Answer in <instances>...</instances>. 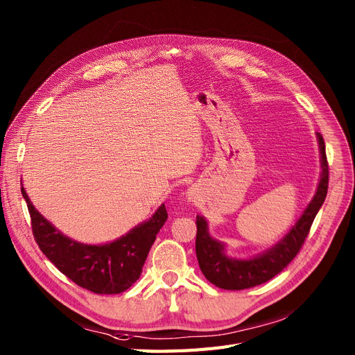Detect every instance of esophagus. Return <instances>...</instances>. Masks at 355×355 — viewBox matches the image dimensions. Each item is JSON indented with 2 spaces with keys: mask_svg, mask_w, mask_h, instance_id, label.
<instances>
[{
  "mask_svg": "<svg viewBox=\"0 0 355 355\" xmlns=\"http://www.w3.org/2000/svg\"><path fill=\"white\" fill-rule=\"evenodd\" d=\"M187 199H189V202H196V199H198V193H196V189L190 187V189L187 190Z\"/></svg>",
  "mask_w": 355,
  "mask_h": 355,
  "instance_id": "esophagus-1",
  "label": "esophagus"
}]
</instances>
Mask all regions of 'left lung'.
<instances>
[{"mask_svg": "<svg viewBox=\"0 0 355 355\" xmlns=\"http://www.w3.org/2000/svg\"><path fill=\"white\" fill-rule=\"evenodd\" d=\"M317 141L320 148V173L318 186L314 198L304 209L300 220L295 223L291 230L286 233L276 245H272L264 252L252 258H233L225 254V243L214 239L209 234L208 221L205 216H196L198 234H196V255L199 267L216 288L227 291H242L262 284L279 274L300 252L310 233L311 224L327 194L329 184V166L326 159V147L322 134L317 132Z\"/></svg>", "mask_w": 355, "mask_h": 355, "instance_id": "left-lung-1", "label": "left lung"}]
</instances>
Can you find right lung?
Listing matches in <instances>:
<instances>
[{
	"mask_svg": "<svg viewBox=\"0 0 355 355\" xmlns=\"http://www.w3.org/2000/svg\"><path fill=\"white\" fill-rule=\"evenodd\" d=\"M32 221V233L42 254L78 286L100 295L127 291L140 277L156 234L165 224V205L144 223L113 242L88 245L64 236L35 209L21 186Z\"/></svg>",
	"mask_w": 355,
	"mask_h": 355,
	"instance_id": "obj_1",
	"label": "right lung"
}]
</instances>
